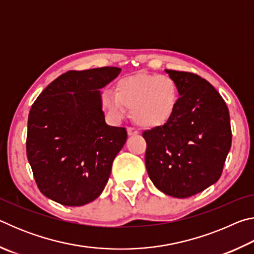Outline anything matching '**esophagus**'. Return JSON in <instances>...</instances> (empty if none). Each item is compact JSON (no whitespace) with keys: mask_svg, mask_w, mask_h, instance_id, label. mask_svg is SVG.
Returning a JSON list of instances; mask_svg holds the SVG:
<instances>
[{"mask_svg":"<svg viewBox=\"0 0 254 254\" xmlns=\"http://www.w3.org/2000/svg\"><path fill=\"white\" fill-rule=\"evenodd\" d=\"M137 132L135 128H133V127H127V135L128 136H133V135H136L137 134Z\"/></svg>","mask_w":254,"mask_h":254,"instance_id":"obj_1","label":"esophagus"}]
</instances>
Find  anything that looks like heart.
Wrapping results in <instances>:
<instances>
[{
  "mask_svg": "<svg viewBox=\"0 0 254 254\" xmlns=\"http://www.w3.org/2000/svg\"><path fill=\"white\" fill-rule=\"evenodd\" d=\"M180 101L176 81L169 76L139 74L123 77L114 86V92L102 93V105L114 119H123L127 109L132 119L144 128H159L174 119Z\"/></svg>",
  "mask_w": 254,
  "mask_h": 254,
  "instance_id": "obj_1",
  "label": "heart"
}]
</instances>
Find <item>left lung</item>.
Returning a JSON list of instances; mask_svg holds the SVG:
<instances>
[{
  "mask_svg": "<svg viewBox=\"0 0 254 254\" xmlns=\"http://www.w3.org/2000/svg\"><path fill=\"white\" fill-rule=\"evenodd\" d=\"M165 71L177 83L180 101L167 126L143 132L145 167L163 194L187 198L220 179L232 143L230 113L207 80L187 71Z\"/></svg>",
  "mask_w": 254,
  "mask_h": 254,
  "instance_id": "1",
  "label": "left lung"
}]
</instances>
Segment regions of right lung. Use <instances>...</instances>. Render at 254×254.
Listing matches in <instances>:
<instances>
[{
    "label": "right lung",
    "mask_w": 254,
    "mask_h": 254,
    "mask_svg": "<svg viewBox=\"0 0 254 254\" xmlns=\"http://www.w3.org/2000/svg\"><path fill=\"white\" fill-rule=\"evenodd\" d=\"M121 68L69 70L42 91L28 118L27 156L40 191L65 206L96 199L127 141L124 127L105 122L100 89Z\"/></svg>",
    "instance_id": "add662e5"
}]
</instances>
